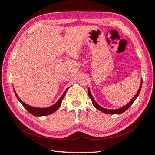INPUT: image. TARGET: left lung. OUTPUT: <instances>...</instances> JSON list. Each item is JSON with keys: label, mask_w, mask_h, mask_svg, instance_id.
<instances>
[{"label": "left lung", "mask_w": 155, "mask_h": 155, "mask_svg": "<svg viewBox=\"0 0 155 155\" xmlns=\"http://www.w3.org/2000/svg\"><path fill=\"white\" fill-rule=\"evenodd\" d=\"M141 87H142V81H141V84L140 85V87H139V89H138V91L137 92V93L136 95L134 97L132 100L130 101V102L128 103L127 104L124 106L122 108H120L118 109H115V110H110V109H107V108H102L101 107H100V105L97 104V102L95 101H94V98L92 97V94L91 93V91H90V89L88 88V95H89V97L91 98V100H92V104L94 105V107H95L97 109L100 110V111L104 113V114H120L122 113H123L125 111L128 109V108L131 107V105H132V104L134 102V101L136 100V99L137 98V97L138 96V94H139L140 92V89H141Z\"/></svg>", "instance_id": "obj_1"}]
</instances>
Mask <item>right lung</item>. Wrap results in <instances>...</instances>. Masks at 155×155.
Listing matches in <instances>:
<instances>
[{
    "label": "right lung",
    "mask_w": 155,
    "mask_h": 155,
    "mask_svg": "<svg viewBox=\"0 0 155 155\" xmlns=\"http://www.w3.org/2000/svg\"><path fill=\"white\" fill-rule=\"evenodd\" d=\"M67 91H68V89H67L66 91L64 92L63 95L61 97V98L59 99L58 101L55 104L51 106V107H48V108H36V107H31V106L26 104H25L24 101H22L21 100V99L18 97L17 94L16 93L15 91V93L16 97H17V98L18 99V100L20 101L21 104L24 106V107L26 108V109L30 113V114H31L32 115H35V116L39 117V116H44V115H50V114H53L54 112H55V110H57L60 107H61L62 101H63L64 97V95H65Z\"/></svg>",
    "instance_id": "add662e5"
}]
</instances>
